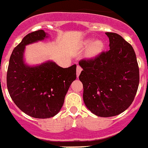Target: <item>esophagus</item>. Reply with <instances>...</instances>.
Returning <instances> with one entry per match:
<instances>
[{
	"mask_svg": "<svg viewBox=\"0 0 148 148\" xmlns=\"http://www.w3.org/2000/svg\"><path fill=\"white\" fill-rule=\"evenodd\" d=\"M81 71H82V68L80 67L79 66H77V71H76V72H77V77H79V75L80 74Z\"/></svg>",
	"mask_w": 148,
	"mask_h": 148,
	"instance_id": "esophagus-1",
	"label": "esophagus"
}]
</instances>
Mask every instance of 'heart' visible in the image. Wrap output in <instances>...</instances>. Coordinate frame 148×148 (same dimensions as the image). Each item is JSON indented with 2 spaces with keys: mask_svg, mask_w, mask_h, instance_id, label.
I'll use <instances>...</instances> for the list:
<instances>
[{
  "mask_svg": "<svg viewBox=\"0 0 148 148\" xmlns=\"http://www.w3.org/2000/svg\"><path fill=\"white\" fill-rule=\"evenodd\" d=\"M90 40H87L85 42V44L89 45L87 49V55L90 58H94L96 56L99 55L103 50V42L99 40H96L90 42Z\"/></svg>",
  "mask_w": 148,
  "mask_h": 148,
  "instance_id": "heart-1",
  "label": "heart"
}]
</instances>
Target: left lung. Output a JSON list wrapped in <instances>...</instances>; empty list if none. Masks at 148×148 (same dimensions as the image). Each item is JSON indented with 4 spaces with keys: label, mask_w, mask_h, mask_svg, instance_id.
I'll list each match as a JSON object with an SVG mask.
<instances>
[{
    "label": "left lung",
    "mask_w": 148,
    "mask_h": 148,
    "mask_svg": "<svg viewBox=\"0 0 148 148\" xmlns=\"http://www.w3.org/2000/svg\"><path fill=\"white\" fill-rule=\"evenodd\" d=\"M110 49L94 59L82 60L79 77L83 85V101L100 117L124 112L132 104L139 83V70L132 46L122 36L106 32Z\"/></svg>",
    "instance_id": "8db88e82"
}]
</instances>
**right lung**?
I'll return each instance as SVG.
<instances>
[{
    "instance_id": "1",
    "label": "right lung",
    "mask_w": 148,
    "mask_h": 148,
    "mask_svg": "<svg viewBox=\"0 0 148 148\" xmlns=\"http://www.w3.org/2000/svg\"><path fill=\"white\" fill-rule=\"evenodd\" d=\"M48 37L43 30L25 36L12 53L6 75L8 91L14 104L38 119L51 118L59 113L69 87L77 78L75 64L63 69L50 60L34 66L25 63L26 46Z\"/></svg>"
}]
</instances>
